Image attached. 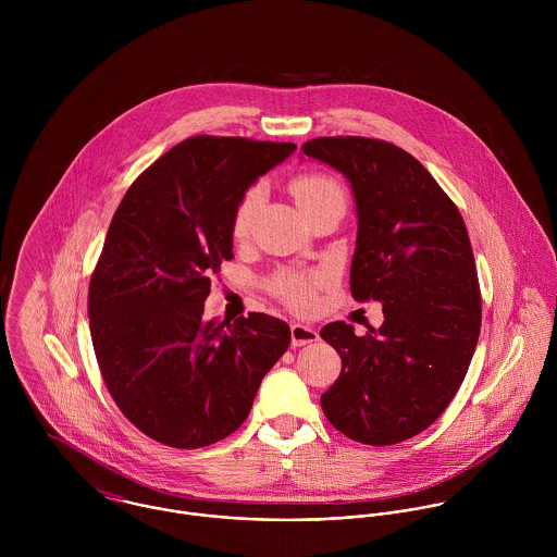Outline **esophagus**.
<instances>
[{
  "label": "esophagus",
  "instance_id": "obj_1",
  "mask_svg": "<svg viewBox=\"0 0 557 557\" xmlns=\"http://www.w3.org/2000/svg\"><path fill=\"white\" fill-rule=\"evenodd\" d=\"M319 332L311 323H292V345L302 347L309 343H315Z\"/></svg>",
  "mask_w": 557,
  "mask_h": 557
}]
</instances>
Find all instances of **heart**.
<instances>
[{
	"instance_id": "obj_1",
	"label": "heart",
	"mask_w": 557,
	"mask_h": 557,
	"mask_svg": "<svg viewBox=\"0 0 557 557\" xmlns=\"http://www.w3.org/2000/svg\"><path fill=\"white\" fill-rule=\"evenodd\" d=\"M259 186L248 188L234 210V219H232V234L234 238H244L250 232L252 219H255V210H257V201H259ZM292 193L300 206L302 212L318 208L323 201L330 199H341L345 201V193L343 186L325 175V173H307L300 175L292 182ZM323 283V274L319 272H302V270H283L278 274H274V278L270 281L272 292L292 309L298 311H309L315 307L318 300V287Z\"/></svg>"
}]
</instances>
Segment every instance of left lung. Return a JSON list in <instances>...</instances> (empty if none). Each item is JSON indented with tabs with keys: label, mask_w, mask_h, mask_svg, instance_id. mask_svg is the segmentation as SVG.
I'll list each match as a JSON object with an SVG mask.
<instances>
[{
	"label": "left lung",
	"mask_w": 557,
	"mask_h": 557,
	"mask_svg": "<svg viewBox=\"0 0 557 557\" xmlns=\"http://www.w3.org/2000/svg\"><path fill=\"white\" fill-rule=\"evenodd\" d=\"M302 152L351 182L358 238L349 289L384 311L380 330L364 336L345 321L321 327L343 364L321 409L360 444H398L444 413L470 369L482 321L470 236L435 177L395 144L318 137Z\"/></svg>",
	"instance_id": "left-lung-1"
}]
</instances>
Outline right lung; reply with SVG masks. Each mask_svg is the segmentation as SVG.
<instances>
[{
  "instance_id": "obj_1",
  "label": "right lung",
  "mask_w": 557,
  "mask_h": 557,
  "mask_svg": "<svg viewBox=\"0 0 557 557\" xmlns=\"http://www.w3.org/2000/svg\"><path fill=\"white\" fill-rule=\"evenodd\" d=\"M296 150L246 137H188L126 190L89 278L96 360L120 411L171 448H203L246 420L292 330L265 313L203 319L212 276L234 259L246 188Z\"/></svg>"
}]
</instances>
